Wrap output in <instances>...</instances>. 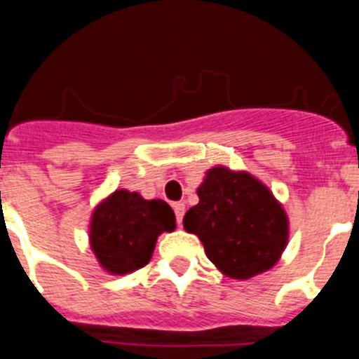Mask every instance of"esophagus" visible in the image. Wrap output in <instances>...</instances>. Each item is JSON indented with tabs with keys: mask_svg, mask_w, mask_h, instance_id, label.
I'll use <instances>...</instances> for the list:
<instances>
[{
	"mask_svg": "<svg viewBox=\"0 0 359 359\" xmlns=\"http://www.w3.org/2000/svg\"><path fill=\"white\" fill-rule=\"evenodd\" d=\"M172 208H174V214H176V221H177V224H182L183 215H185V203H183V201L174 203Z\"/></svg>",
	"mask_w": 359,
	"mask_h": 359,
	"instance_id": "obj_1",
	"label": "esophagus"
}]
</instances>
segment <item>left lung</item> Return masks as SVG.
Instances as JSON below:
<instances>
[{"label": "left lung", "mask_w": 359, "mask_h": 359, "mask_svg": "<svg viewBox=\"0 0 359 359\" xmlns=\"http://www.w3.org/2000/svg\"><path fill=\"white\" fill-rule=\"evenodd\" d=\"M198 196L183 226L199 237L219 271L246 280L277 264L287 246L290 223L264 183L217 165L207 172Z\"/></svg>", "instance_id": "obj_1"}]
</instances>
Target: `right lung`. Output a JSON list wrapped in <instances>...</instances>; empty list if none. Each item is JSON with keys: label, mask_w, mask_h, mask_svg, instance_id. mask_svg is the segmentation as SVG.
Instances as JSON below:
<instances>
[{"label": "right lung", "mask_w": 359, "mask_h": 359, "mask_svg": "<svg viewBox=\"0 0 359 359\" xmlns=\"http://www.w3.org/2000/svg\"><path fill=\"white\" fill-rule=\"evenodd\" d=\"M176 228V215L163 199L115 190L91 215L90 244L107 273L126 275L151 261L156 239Z\"/></svg>", "instance_id": "right-lung-1"}]
</instances>
